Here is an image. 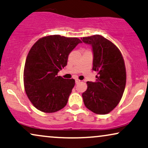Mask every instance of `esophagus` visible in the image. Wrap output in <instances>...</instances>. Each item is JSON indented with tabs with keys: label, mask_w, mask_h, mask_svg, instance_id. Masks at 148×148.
Instances as JSON below:
<instances>
[{
	"label": "esophagus",
	"mask_w": 148,
	"mask_h": 148,
	"mask_svg": "<svg viewBox=\"0 0 148 148\" xmlns=\"http://www.w3.org/2000/svg\"><path fill=\"white\" fill-rule=\"evenodd\" d=\"M80 82V80H78V79H76V84L79 83Z\"/></svg>",
	"instance_id": "esophagus-1"
}]
</instances>
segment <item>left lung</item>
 Segmentation results:
<instances>
[{
  "label": "left lung",
  "mask_w": 148,
  "mask_h": 148,
  "mask_svg": "<svg viewBox=\"0 0 148 148\" xmlns=\"http://www.w3.org/2000/svg\"><path fill=\"white\" fill-rule=\"evenodd\" d=\"M81 39L92 46V70L97 72L95 82H86L87 89L82 95L84 103L94 113L107 114L116 107L125 91V61L119 48L101 35Z\"/></svg>",
  "instance_id": "1"
}]
</instances>
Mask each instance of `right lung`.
Wrapping results in <instances>:
<instances>
[{
    "label": "right lung",
    "instance_id": "obj_1",
    "mask_svg": "<svg viewBox=\"0 0 148 148\" xmlns=\"http://www.w3.org/2000/svg\"><path fill=\"white\" fill-rule=\"evenodd\" d=\"M80 42L78 38L51 35L38 39L32 47L25 63L23 83L27 97L36 109L52 113L66 106L75 80L65 79L58 73Z\"/></svg>",
    "mask_w": 148,
    "mask_h": 148
}]
</instances>
